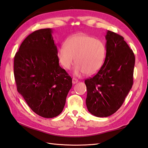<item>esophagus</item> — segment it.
I'll use <instances>...</instances> for the list:
<instances>
[{
	"instance_id": "obj_1",
	"label": "esophagus",
	"mask_w": 148,
	"mask_h": 148,
	"mask_svg": "<svg viewBox=\"0 0 148 148\" xmlns=\"http://www.w3.org/2000/svg\"><path fill=\"white\" fill-rule=\"evenodd\" d=\"M78 80L77 78H73V79H72V83H73V84H76V83H78Z\"/></svg>"
}]
</instances>
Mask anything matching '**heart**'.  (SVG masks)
Returning a JSON list of instances; mask_svg holds the SVG:
<instances>
[{"instance_id": "obj_1", "label": "heart", "mask_w": 148, "mask_h": 148, "mask_svg": "<svg viewBox=\"0 0 148 148\" xmlns=\"http://www.w3.org/2000/svg\"><path fill=\"white\" fill-rule=\"evenodd\" d=\"M106 55V47L104 42L83 33L67 39L65 46H60L57 51L58 60L65 69H70L76 61L77 75L96 73L104 64Z\"/></svg>"}]
</instances>
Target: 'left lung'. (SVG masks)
<instances>
[{
	"mask_svg": "<svg viewBox=\"0 0 148 148\" xmlns=\"http://www.w3.org/2000/svg\"><path fill=\"white\" fill-rule=\"evenodd\" d=\"M104 64L93 77L84 81L88 111L107 117L117 111L132 88L135 57L132 49L117 33L107 31Z\"/></svg>",
	"mask_w": 148,
	"mask_h": 148,
	"instance_id": "left-lung-1",
	"label": "left lung"
}]
</instances>
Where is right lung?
Returning <instances> with one entry per match:
<instances>
[{
	"label": "right lung",
	"mask_w": 148,
	"mask_h": 148,
	"mask_svg": "<svg viewBox=\"0 0 148 148\" xmlns=\"http://www.w3.org/2000/svg\"><path fill=\"white\" fill-rule=\"evenodd\" d=\"M51 28L34 31L15 56L17 91L34 112L53 118L64 109L72 79L62 69Z\"/></svg>",
	"instance_id": "add662e5"
}]
</instances>
